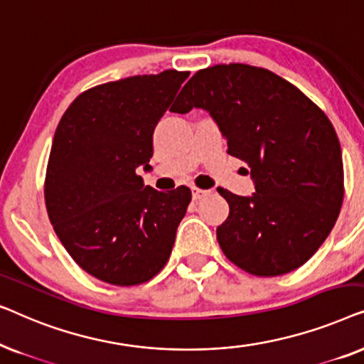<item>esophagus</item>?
I'll use <instances>...</instances> for the list:
<instances>
[{"instance_id":"34e87169","label":"esophagus","mask_w":364,"mask_h":364,"mask_svg":"<svg viewBox=\"0 0 364 364\" xmlns=\"http://www.w3.org/2000/svg\"><path fill=\"white\" fill-rule=\"evenodd\" d=\"M208 193H210V192H208V191H202V188H197V187L192 188V198H193V200H200V198L207 197Z\"/></svg>"}]
</instances>
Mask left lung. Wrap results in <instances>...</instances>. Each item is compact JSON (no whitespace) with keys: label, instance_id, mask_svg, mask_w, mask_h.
<instances>
[{"label":"left lung","instance_id":"obj_1","mask_svg":"<svg viewBox=\"0 0 364 364\" xmlns=\"http://www.w3.org/2000/svg\"><path fill=\"white\" fill-rule=\"evenodd\" d=\"M193 107L210 114L255 186L250 197L218 191L230 207L217 228L222 252L257 277L301 267L330 235L343 203L341 147L330 119L293 84L248 64L196 73L171 111Z\"/></svg>","mask_w":364,"mask_h":364}]
</instances>
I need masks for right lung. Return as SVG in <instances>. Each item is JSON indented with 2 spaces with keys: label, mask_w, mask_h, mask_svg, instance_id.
Here are the masks:
<instances>
[{
  "label": "right lung",
  "mask_w": 364,
  "mask_h": 364,
  "mask_svg": "<svg viewBox=\"0 0 364 364\" xmlns=\"http://www.w3.org/2000/svg\"><path fill=\"white\" fill-rule=\"evenodd\" d=\"M187 77L168 69L101 84L74 99L58 124L48 215L73 260L97 280L139 285L171 257L191 188L159 192L137 167H151L154 129Z\"/></svg>",
  "instance_id": "obj_1"
}]
</instances>
